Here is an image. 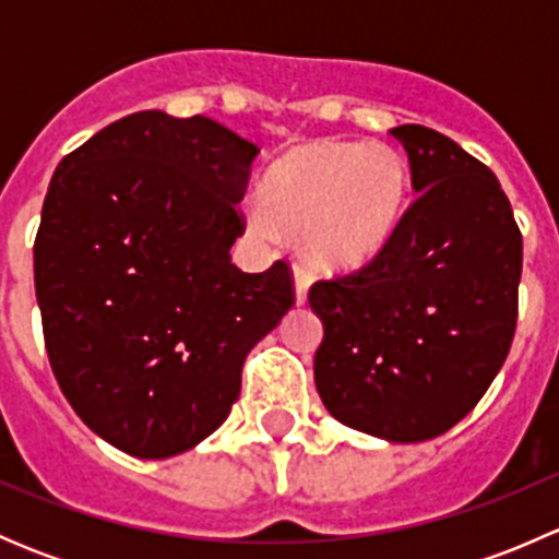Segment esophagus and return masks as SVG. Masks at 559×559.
<instances>
[{"mask_svg":"<svg viewBox=\"0 0 559 559\" xmlns=\"http://www.w3.org/2000/svg\"><path fill=\"white\" fill-rule=\"evenodd\" d=\"M308 286H311V281H308V275L297 267L295 270V302L297 306H306L308 302Z\"/></svg>","mask_w":559,"mask_h":559,"instance_id":"esophagus-1","label":"esophagus"}]
</instances>
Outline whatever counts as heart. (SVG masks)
I'll use <instances>...</instances> for the list:
<instances>
[{
  "mask_svg": "<svg viewBox=\"0 0 559 559\" xmlns=\"http://www.w3.org/2000/svg\"><path fill=\"white\" fill-rule=\"evenodd\" d=\"M408 200V159L386 143L295 145L259 183L267 222L300 233L302 262L324 275L373 264L403 227Z\"/></svg>",
  "mask_w": 559,
  "mask_h": 559,
  "instance_id": "obj_1",
  "label": "heart"
}]
</instances>
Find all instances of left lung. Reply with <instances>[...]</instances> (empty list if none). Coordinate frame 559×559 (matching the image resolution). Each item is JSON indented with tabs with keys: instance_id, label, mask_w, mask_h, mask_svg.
Instances as JSON below:
<instances>
[{
	"instance_id": "obj_1",
	"label": "left lung",
	"mask_w": 559,
	"mask_h": 559,
	"mask_svg": "<svg viewBox=\"0 0 559 559\" xmlns=\"http://www.w3.org/2000/svg\"><path fill=\"white\" fill-rule=\"evenodd\" d=\"M392 138L419 197L373 264L311 286L313 379L341 425L419 443L465 419L509 357L522 233L495 173L454 140L419 123Z\"/></svg>"
}]
</instances>
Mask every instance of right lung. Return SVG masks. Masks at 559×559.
Wrapping results in <instances>:
<instances>
[{
	"label": "right lung",
	"instance_id": "right-lung-1",
	"mask_svg": "<svg viewBox=\"0 0 559 559\" xmlns=\"http://www.w3.org/2000/svg\"><path fill=\"white\" fill-rule=\"evenodd\" d=\"M259 148L213 118L140 110L67 154L35 240L50 368L88 430L165 460L222 427L253 346L295 306L229 248Z\"/></svg>",
	"mask_w": 559,
	"mask_h": 559
}]
</instances>
